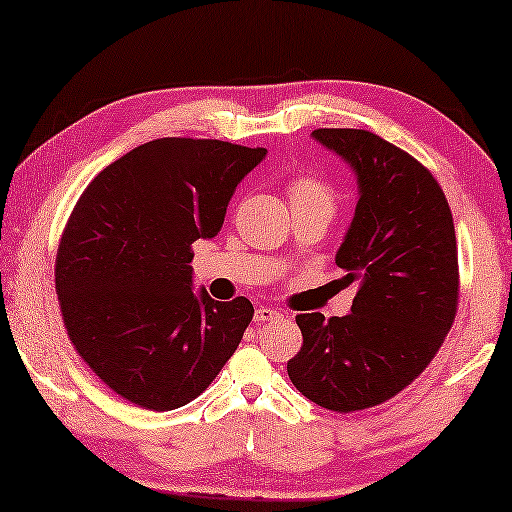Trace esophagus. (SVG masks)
Instances as JSON below:
<instances>
[{
	"mask_svg": "<svg viewBox=\"0 0 512 512\" xmlns=\"http://www.w3.org/2000/svg\"><path fill=\"white\" fill-rule=\"evenodd\" d=\"M281 313L274 311V308H267V306H258L256 313H254V320L256 322H272V320H281Z\"/></svg>",
	"mask_w": 512,
	"mask_h": 512,
	"instance_id": "esophagus-1",
	"label": "esophagus"
}]
</instances>
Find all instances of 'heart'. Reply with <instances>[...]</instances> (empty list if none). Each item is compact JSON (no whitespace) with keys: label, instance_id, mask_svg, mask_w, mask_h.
Segmentation results:
<instances>
[{"label":"heart","instance_id":"1","mask_svg":"<svg viewBox=\"0 0 512 512\" xmlns=\"http://www.w3.org/2000/svg\"><path fill=\"white\" fill-rule=\"evenodd\" d=\"M288 197L292 206L317 204L333 208V190L329 188V183L313 177V174H301L295 181H290Z\"/></svg>","mask_w":512,"mask_h":512}]
</instances>
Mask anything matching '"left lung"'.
Returning a JSON list of instances; mask_svg holds the SVG:
<instances>
[{
	"label": "left lung",
	"mask_w": 512,
	"mask_h": 512,
	"mask_svg": "<svg viewBox=\"0 0 512 512\" xmlns=\"http://www.w3.org/2000/svg\"><path fill=\"white\" fill-rule=\"evenodd\" d=\"M313 138L356 174V213L335 265L358 292L345 317L297 315L304 345L288 376L313 404L354 413L399 395L445 342L458 306L454 217L433 174L376 133Z\"/></svg>",
	"instance_id": "8db88e82"
}]
</instances>
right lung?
<instances>
[{"mask_svg": "<svg viewBox=\"0 0 512 512\" xmlns=\"http://www.w3.org/2000/svg\"><path fill=\"white\" fill-rule=\"evenodd\" d=\"M267 149L158 138L83 190L56 254V295L74 349L108 388L147 410L204 392L254 317L247 297L192 288V242L220 233L238 183Z\"/></svg>", "mask_w": 512, "mask_h": 512, "instance_id": "right-lung-1", "label": "right lung"}]
</instances>
